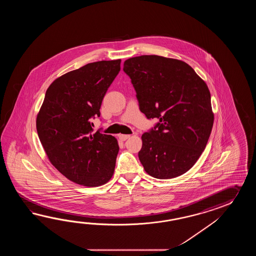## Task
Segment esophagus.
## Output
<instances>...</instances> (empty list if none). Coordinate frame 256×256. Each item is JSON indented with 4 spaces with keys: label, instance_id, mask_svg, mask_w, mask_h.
I'll return each instance as SVG.
<instances>
[{
    "label": "esophagus",
    "instance_id": "34e87169",
    "mask_svg": "<svg viewBox=\"0 0 256 256\" xmlns=\"http://www.w3.org/2000/svg\"><path fill=\"white\" fill-rule=\"evenodd\" d=\"M130 137V134H119V139H120V141H126Z\"/></svg>",
    "mask_w": 256,
    "mask_h": 256
}]
</instances>
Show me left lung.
<instances>
[{
	"label": "left lung",
	"instance_id": "8db88e82",
	"mask_svg": "<svg viewBox=\"0 0 256 256\" xmlns=\"http://www.w3.org/2000/svg\"><path fill=\"white\" fill-rule=\"evenodd\" d=\"M139 109L158 122L142 136L138 156L147 174L159 180L184 174L207 146L213 126L210 92L185 62L140 56L124 63Z\"/></svg>",
	"mask_w": 256,
	"mask_h": 256
}]
</instances>
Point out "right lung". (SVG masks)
Here are the masks:
<instances>
[{"label": "right lung", "mask_w": 256, "mask_h": 256, "mask_svg": "<svg viewBox=\"0 0 256 256\" xmlns=\"http://www.w3.org/2000/svg\"><path fill=\"white\" fill-rule=\"evenodd\" d=\"M120 70V60L88 63L56 78L46 92L36 118L39 139L52 164L76 184L104 185L114 172L117 140L93 132L92 120Z\"/></svg>", "instance_id": "1"}]
</instances>
